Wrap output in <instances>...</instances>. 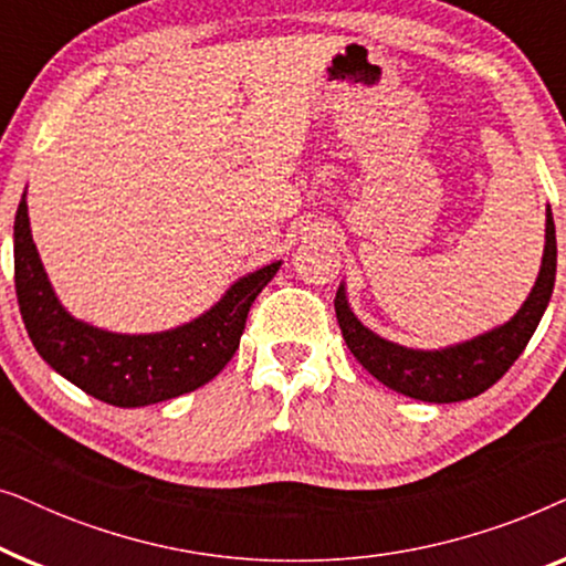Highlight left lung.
Returning <instances> with one entry per match:
<instances>
[{
    "label": "left lung",
    "instance_id": "left-lung-1",
    "mask_svg": "<svg viewBox=\"0 0 566 566\" xmlns=\"http://www.w3.org/2000/svg\"><path fill=\"white\" fill-rule=\"evenodd\" d=\"M554 277L556 231L552 208H546V244L536 285L513 319L484 332V335L451 347H440V350H415V347L389 343L363 327V322L347 304L345 285L337 289L335 312L347 347L370 376L405 397L432 401V405H451V401L479 397L492 384H497L507 374V368L521 358L546 312L548 298H552Z\"/></svg>",
    "mask_w": 566,
    "mask_h": 566
}]
</instances>
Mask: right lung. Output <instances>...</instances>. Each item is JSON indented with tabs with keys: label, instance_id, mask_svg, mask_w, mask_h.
<instances>
[{
	"label": "right lung",
	"instance_id": "obj_1",
	"mask_svg": "<svg viewBox=\"0 0 566 566\" xmlns=\"http://www.w3.org/2000/svg\"><path fill=\"white\" fill-rule=\"evenodd\" d=\"M281 260L239 277L198 319L151 335H120L74 319L61 306L30 234L22 192L14 216V291L22 322L49 366L105 405L146 407L196 391L237 353L247 314Z\"/></svg>",
	"mask_w": 566,
	"mask_h": 566
}]
</instances>
